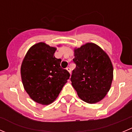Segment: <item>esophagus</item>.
I'll return each mask as SVG.
<instances>
[{
  "label": "esophagus",
  "instance_id": "34e87169",
  "mask_svg": "<svg viewBox=\"0 0 132 132\" xmlns=\"http://www.w3.org/2000/svg\"><path fill=\"white\" fill-rule=\"evenodd\" d=\"M66 70H67L68 71V72L70 73V74H71V68H70V67H68V68H66Z\"/></svg>",
  "mask_w": 132,
  "mask_h": 132
}]
</instances>
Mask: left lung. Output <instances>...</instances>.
Here are the masks:
<instances>
[{
	"mask_svg": "<svg viewBox=\"0 0 132 132\" xmlns=\"http://www.w3.org/2000/svg\"><path fill=\"white\" fill-rule=\"evenodd\" d=\"M76 68L71 77L78 97L86 103H96L109 91L113 66L109 55L99 46L87 43L74 50Z\"/></svg>",
	"mask_w": 132,
	"mask_h": 132,
	"instance_id": "left-lung-1",
	"label": "left lung"
}]
</instances>
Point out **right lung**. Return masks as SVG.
I'll list each match as a JSON object with an SVG mask.
<instances>
[{"label": "right lung", "instance_id": "right-lung-1", "mask_svg": "<svg viewBox=\"0 0 132 132\" xmlns=\"http://www.w3.org/2000/svg\"><path fill=\"white\" fill-rule=\"evenodd\" d=\"M57 48L43 42L27 52L21 66L25 90L34 102L49 105L55 100L70 75L61 67V59L54 56Z\"/></svg>", "mask_w": 132, "mask_h": 132}]
</instances>
